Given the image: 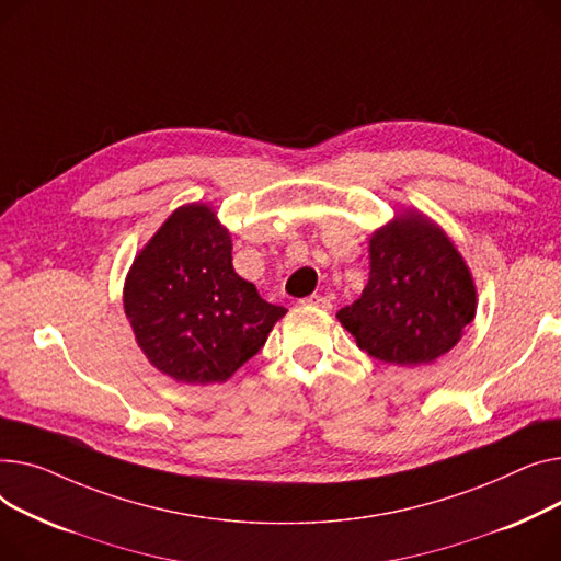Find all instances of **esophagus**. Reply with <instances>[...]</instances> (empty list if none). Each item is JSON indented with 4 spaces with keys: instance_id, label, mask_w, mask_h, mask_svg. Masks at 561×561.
I'll return each instance as SVG.
<instances>
[{
    "instance_id": "1",
    "label": "esophagus",
    "mask_w": 561,
    "mask_h": 561,
    "mask_svg": "<svg viewBox=\"0 0 561 561\" xmlns=\"http://www.w3.org/2000/svg\"><path fill=\"white\" fill-rule=\"evenodd\" d=\"M304 304L312 306V308H319V310H331L333 308L331 299H328V296H323V294H312V296H308V299H304Z\"/></svg>"
}]
</instances>
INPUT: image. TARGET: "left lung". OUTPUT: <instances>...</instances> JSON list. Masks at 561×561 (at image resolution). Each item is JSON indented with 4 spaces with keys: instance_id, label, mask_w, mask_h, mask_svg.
<instances>
[{
    "instance_id": "8db88e82",
    "label": "left lung",
    "mask_w": 561,
    "mask_h": 561,
    "mask_svg": "<svg viewBox=\"0 0 561 561\" xmlns=\"http://www.w3.org/2000/svg\"><path fill=\"white\" fill-rule=\"evenodd\" d=\"M369 283L337 312L357 346L387 365L416 367L448 353L476 317L462 255L421 215H403L369 242Z\"/></svg>"
}]
</instances>
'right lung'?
Listing matches in <instances>:
<instances>
[{"mask_svg": "<svg viewBox=\"0 0 561 561\" xmlns=\"http://www.w3.org/2000/svg\"><path fill=\"white\" fill-rule=\"evenodd\" d=\"M230 236L208 206H183L136 257L124 310L151 365L185 385L224 382L287 312L240 278Z\"/></svg>", "mask_w": 561, "mask_h": 561, "instance_id": "right-lung-1", "label": "right lung"}]
</instances>
